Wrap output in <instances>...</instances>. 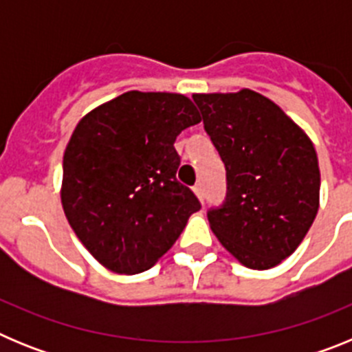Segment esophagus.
<instances>
[{"mask_svg": "<svg viewBox=\"0 0 352 352\" xmlns=\"http://www.w3.org/2000/svg\"><path fill=\"white\" fill-rule=\"evenodd\" d=\"M194 194L197 195V199L203 203V197H204V192H203V185L201 183H197V185L194 186Z\"/></svg>", "mask_w": 352, "mask_h": 352, "instance_id": "1", "label": "esophagus"}]
</instances>
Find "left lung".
Returning a JSON list of instances; mask_svg holds the SVG:
<instances>
[{
    "label": "left lung",
    "instance_id": "8db88e82",
    "mask_svg": "<svg viewBox=\"0 0 352 352\" xmlns=\"http://www.w3.org/2000/svg\"><path fill=\"white\" fill-rule=\"evenodd\" d=\"M194 100L227 170L226 203L208 211L211 231L247 268H275L300 247L319 210L316 148L261 93H195Z\"/></svg>",
    "mask_w": 352,
    "mask_h": 352
}]
</instances>
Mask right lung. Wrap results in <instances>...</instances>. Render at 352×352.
I'll return each instance as SVG.
<instances>
[{
  "label": "right lung",
  "instance_id": "add662e5",
  "mask_svg": "<svg viewBox=\"0 0 352 352\" xmlns=\"http://www.w3.org/2000/svg\"><path fill=\"white\" fill-rule=\"evenodd\" d=\"M201 121L188 96L126 91L77 123L63 155L61 204L86 250L120 275L149 270L201 203L176 179L174 141Z\"/></svg>",
  "mask_w": 352,
  "mask_h": 352
}]
</instances>
